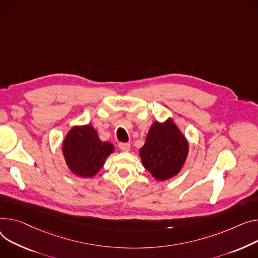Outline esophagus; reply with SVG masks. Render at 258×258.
Returning a JSON list of instances; mask_svg holds the SVG:
<instances>
[{"instance_id":"obj_1","label":"esophagus","mask_w":258,"mask_h":258,"mask_svg":"<svg viewBox=\"0 0 258 258\" xmlns=\"http://www.w3.org/2000/svg\"><path fill=\"white\" fill-rule=\"evenodd\" d=\"M118 146H119V148L121 149L122 151H130V149H131V145H130L128 143H122V142H120V143L118 144Z\"/></svg>"}]
</instances>
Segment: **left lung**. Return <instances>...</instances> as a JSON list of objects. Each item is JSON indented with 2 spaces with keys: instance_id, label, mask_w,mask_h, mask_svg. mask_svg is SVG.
Masks as SVG:
<instances>
[{
  "instance_id": "1",
  "label": "left lung",
  "mask_w": 258,
  "mask_h": 258,
  "mask_svg": "<svg viewBox=\"0 0 258 258\" xmlns=\"http://www.w3.org/2000/svg\"><path fill=\"white\" fill-rule=\"evenodd\" d=\"M188 145L173 121L154 122L140 150L143 166L160 180L176 175L187 156Z\"/></svg>"
}]
</instances>
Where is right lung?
<instances>
[{"label":"right lung","instance_id":"obj_1","mask_svg":"<svg viewBox=\"0 0 258 258\" xmlns=\"http://www.w3.org/2000/svg\"><path fill=\"white\" fill-rule=\"evenodd\" d=\"M113 150L111 143L99 140L97 132L90 124L72 128L63 142L67 166L82 177L95 175Z\"/></svg>","mask_w":258,"mask_h":258}]
</instances>
